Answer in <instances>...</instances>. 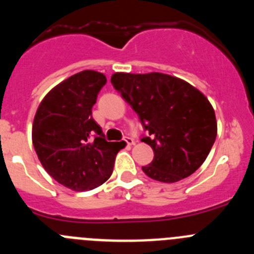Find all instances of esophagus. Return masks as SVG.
<instances>
[{"label": "esophagus", "instance_id": "34e87169", "mask_svg": "<svg viewBox=\"0 0 254 254\" xmlns=\"http://www.w3.org/2000/svg\"><path fill=\"white\" fill-rule=\"evenodd\" d=\"M125 141H126V143H127V145H128V146H132V145H134V140H133V138H131V137H126V138H125Z\"/></svg>", "mask_w": 254, "mask_h": 254}]
</instances>
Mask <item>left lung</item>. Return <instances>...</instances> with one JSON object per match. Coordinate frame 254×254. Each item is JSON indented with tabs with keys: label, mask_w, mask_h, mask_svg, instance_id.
Wrapping results in <instances>:
<instances>
[{
	"label": "left lung",
	"mask_w": 254,
	"mask_h": 254,
	"mask_svg": "<svg viewBox=\"0 0 254 254\" xmlns=\"http://www.w3.org/2000/svg\"><path fill=\"white\" fill-rule=\"evenodd\" d=\"M114 89L140 118L154 150V160L142 167L155 181L174 183L193 174L207 158L217 133L212 105L196 87L160 72H117Z\"/></svg>",
	"instance_id": "obj_1"
}]
</instances>
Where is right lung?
<instances>
[{
    "label": "right lung",
    "instance_id": "right-lung-1",
    "mask_svg": "<svg viewBox=\"0 0 254 254\" xmlns=\"http://www.w3.org/2000/svg\"><path fill=\"white\" fill-rule=\"evenodd\" d=\"M107 82L85 69L55 86L38 107L33 145L49 176L69 190H89L112 176L121 142H108L91 109Z\"/></svg>",
    "mask_w": 254,
    "mask_h": 254
}]
</instances>
